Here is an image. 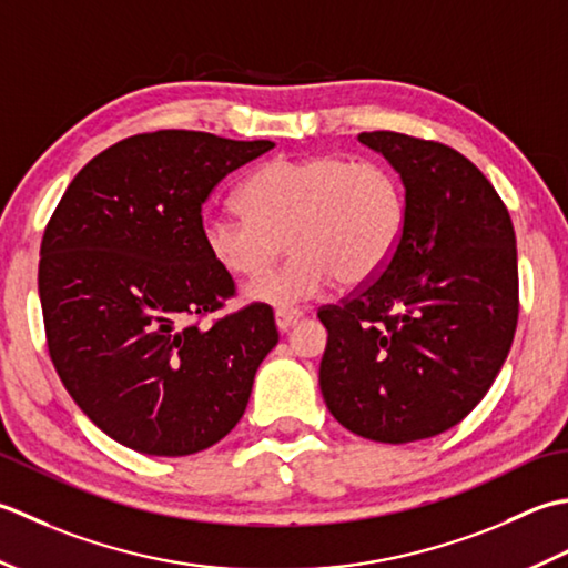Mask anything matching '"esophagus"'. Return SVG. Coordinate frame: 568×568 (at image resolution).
Segmentation results:
<instances>
[{"label": "esophagus", "mask_w": 568, "mask_h": 568, "mask_svg": "<svg viewBox=\"0 0 568 568\" xmlns=\"http://www.w3.org/2000/svg\"><path fill=\"white\" fill-rule=\"evenodd\" d=\"M301 318H304V311H298V308H280L274 314L276 328H280L282 333H286L288 328H294Z\"/></svg>", "instance_id": "obj_1"}]
</instances>
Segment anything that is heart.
<instances>
[{"label": "heart", "mask_w": 568, "mask_h": 568, "mask_svg": "<svg viewBox=\"0 0 568 568\" xmlns=\"http://www.w3.org/2000/svg\"><path fill=\"white\" fill-rule=\"evenodd\" d=\"M242 213L207 211L201 240L220 270L257 280L282 257H294L247 286L260 304L292 308L335 282H373L395 257L407 227V199L395 171L375 159L341 154L267 161L240 191Z\"/></svg>", "instance_id": "obj_1"}]
</instances>
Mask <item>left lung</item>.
<instances>
[{"label":"left lung","mask_w":568,"mask_h":568,"mask_svg":"<svg viewBox=\"0 0 568 568\" xmlns=\"http://www.w3.org/2000/svg\"><path fill=\"white\" fill-rule=\"evenodd\" d=\"M361 142L399 173L407 227L361 292L323 306L318 382L345 429L379 444L444 434L476 409L517 328V245L493 183L456 149L399 132Z\"/></svg>","instance_id":"left-lung-1"}]
</instances>
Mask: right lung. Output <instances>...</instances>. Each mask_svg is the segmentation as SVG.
Instances as JSON below:
<instances>
[{"label": "right lung", "mask_w": 568, "mask_h": 568, "mask_svg": "<svg viewBox=\"0 0 568 568\" xmlns=\"http://www.w3.org/2000/svg\"><path fill=\"white\" fill-rule=\"evenodd\" d=\"M274 142L159 130L78 171L45 225L39 296L58 377L88 419L146 456H189L235 429L280 343L270 306L201 323L235 294L201 211Z\"/></svg>", "instance_id": "obj_1"}]
</instances>
